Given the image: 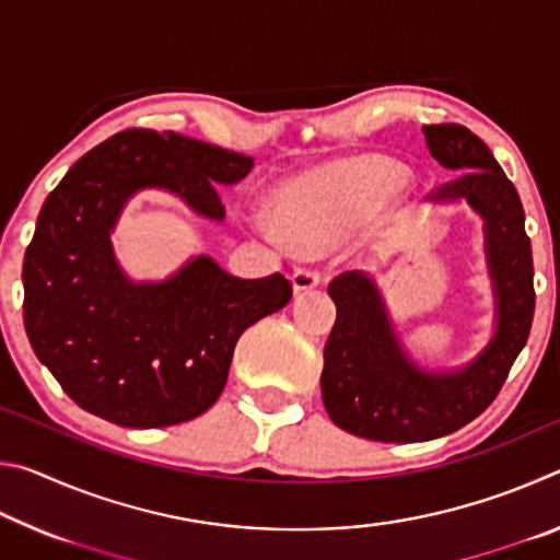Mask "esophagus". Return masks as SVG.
I'll use <instances>...</instances> for the list:
<instances>
[{
    "instance_id": "obj_1",
    "label": "esophagus",
    "mask_w": 560,
    "mask_h": 560,
    "mask_svg": "<svg viewBox=\"0 0 560 560\" xmlns=\"http://www.w3.org/2000/svg\"><path fill=\"white\" fill-rule=\"evenodd\" d=\"M318 283H320V277H318L316 271H311V269H296V271L291 273V287H293V291H296V293L316 289Z\"/></svg>"
}]
</instances>
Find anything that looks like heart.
I'll return each mask as SVG.
<instances>
[{
  "mask_svg": "<svg viewBox=\"0 0 560 560\" xmlns=\"http://www.w3.org/2000/svg\"><path fill=\"white\" fill-rule=\"evenodd\" d=\"M405 183V167L383 155L338 158L283 179L267 210L291 244L324 252L365 226Z\"/></svg>",
  "mask_w": 560,
  "mask_h": 560,
  "instance_id": "heart-1",
  "label": "heart"
}]
</instances>
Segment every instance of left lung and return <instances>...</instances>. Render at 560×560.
<instances>
[{
    "label": "left lung",
    "mask_w": 560,
    "mask_h": 560,
    "mask_svg": "<svg viewBox=\"0 0 560 560\" xmlns=\"http://www.w3.org/2000/svg\"><path fill=\"white\" fill-rule=\"evenodd\" d=\"M422 132L432 158L457 175L432 195L434 202H467L485 222L494 328L469 363L432 371L407 353L371 273L336 277L328 287L336 324L320 395L340 430L375 442L438 440L479 417L499 395L534 320V259L516 187L469 128L444 122Z\"/></svg>",
    "instance_id": "left-lung-1"
}]
</instances>
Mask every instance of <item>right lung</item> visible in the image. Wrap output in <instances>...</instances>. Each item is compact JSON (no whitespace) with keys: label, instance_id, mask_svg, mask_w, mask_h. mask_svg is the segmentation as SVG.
<instances>
[{"label":"right lung","instance_id":"obj_1","mask_svg":"<svg viewBox=\"0 0 560 560\" xmlns=\"http://www.w3.org/2000/svg\"><path fill=\"white\" fill-rule=\"evenodd\" d=\"M254 160L165 130H122L56 185L24 257V326L36 358L75 405L120 428H167L202 415L224 390L234 346L291 301L281 273L240 279L207 254L163 281H136L113 252L126 205L163 189L224 222L217 185Z\"/></svg>","mask_w":560,"mask_h":560}]
</instances>
